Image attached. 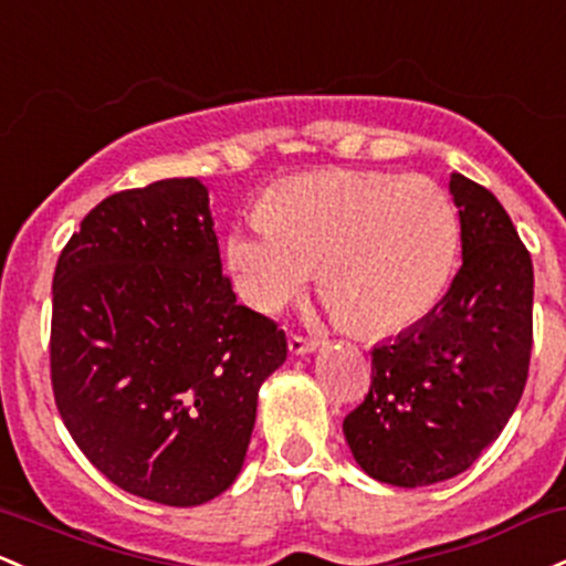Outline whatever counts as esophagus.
Returning a JSON list of instances; mask_svg holds the SVG:
<instances>
[{"label": "esophagus", "mask_w": 566, "mask_h": 566, "mask_svg": "<svg viewBox=\"0 0 566 566\" xmlns=\"http://www.w3.org/2000/svg\"><path fill=\"white\" fill-rule=\"evenodd\" d=\"M290 354L293 357H306V354L316 352V340L312 338H303V335H290Z\"/></svg>", "instance_id": "34e87169"}]
</instances>
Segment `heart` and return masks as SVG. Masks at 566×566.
I'll list each match as a JSON object with an SVG mask.
<instances>
[{
  "mask_svg": "<svg viewBox=\"0 0 566 566\" xmlns=\"http://www.w3.org/2000/svg\"><path fill=\"white\" fill-rule=\"evenodd\" d=\"M457 254L449 192L432 179L381 171L287 179L226 235L228 276L254 312L287 306L319 263L335 314L363 333L421 319L449 287Z\"/></svg>",
  "mask_w": 566,
  "mask_h": 566,
  "instance_id": "obj_1",
  "label": "heart"
}]
</instances>
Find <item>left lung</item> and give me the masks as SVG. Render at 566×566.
<instances>
[{
    "label": "left lung",
    "instance_id": "obj_1",
    "mask_svg": "<svg viewBox=\"0 0 566 566\" xmlns=\"http://www.w3.org/2000/svg\"><path fill=\"white\" fill-rule=\"evenodd\" d=\"M462 269L449 293L397 338L374 346V384L344 419L352 457L376 481H449L500 438L530 374L535 271L502 203L451 174Z\"/></svg>",
    "mask_w": 566,
    "mask_h": 566
}]
</instances>
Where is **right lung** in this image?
I'll return each mask as SVG.
<instances>
[{
  "mask_svg": "<svg viewBox=\"0 0 566 566\" xmlns=\"http://www.w3.org/2000/svg\"><path fill=\"white\" fill-rule=\"evenodd\" d=\"M284 333L222 276L209 190L160 179L85 214L53 276L51 378L66 430L123 492L192 507L241 473Z\"/></svg>",
  "mask_w": 566,
  "mask_h": 566,
  "instance_id": "add662e5",
  "label": "right lung"
}]
</instances>
